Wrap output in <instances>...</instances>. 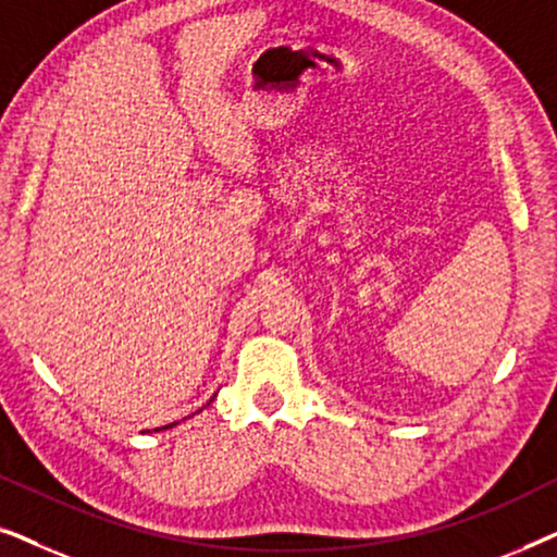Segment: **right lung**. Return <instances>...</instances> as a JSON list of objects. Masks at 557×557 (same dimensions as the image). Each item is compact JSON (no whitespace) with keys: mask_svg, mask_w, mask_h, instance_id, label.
<instances>
[{"mask_svg":"<svg viewBox=\"0 0 557 557\" xmlns=\"http://www.w3.org/2000/svg\"><path fill=\"white\" fill-rule=\"evenodd\" d=\"M210 406V403H208ZM197 413H200V410H197ZM172 425H177V423H170V425H162V429H154V431H164V429H172Z\"/></svg>","mask_w":557,"mask_h":557,"instance_id":"right-lung-1","label":"right lung"}]
</instances>
